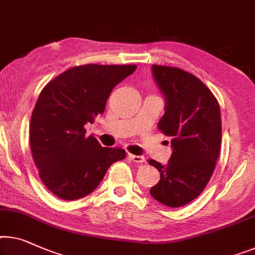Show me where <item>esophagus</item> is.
I'll list each match as a JSON object with an SVG mask.
<instances>
[{
    "instance_id": "esophagus-1",
    "label": "esophagus",
    "mask_w": 255,
    "mask_h": 255,
    "mask_svg": "<svg viewBox=\"0 0 255 255\" xmlns=\"http://www.w3.org/2000/svg\"><path fill=\"white\" fill-rule=\"evenodd\" d=\"M128 158H130L132 161L137 162V164H139V162H144V161H145V158H144L143 155H136V154L128 153Z\"/></svg>"
}]
</instances>
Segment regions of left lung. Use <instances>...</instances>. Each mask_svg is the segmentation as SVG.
Here are the masks:
<instances>
[{
    "mask_svg": "<svg viewBox=\"0 0 255 255\" xmlns=\"http://www.w3.org/2000/svg\"><path fill=\"white\" fill-rule=\"evenodd\" d=\"M165 95L166 112L158 129L172 138L173 154L166 166L150 159L160 180L150 195L168 207H181L197 198L215 169L221 147V112L212 91L178 67L152 65Z\"/></svg>",
    "mask_w": 255,
    "mask_h": 255,
    "instance_id": "obj_1",
    "label": "left lung"
}]
</instances>
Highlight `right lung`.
<instances>
[{
	"label": "right lung",
	"instance_id": "right-lung-1",
	"mask_svg": "<svg viewBox=\"0 0 255 255\" xmlns=\"http://www.w3.org/2000/svg\"><path fill=\"white\" fill-rule=\"evenodd\" d=\"M136 65L87 64L47 83L34 106L29 126L33 160L42 183L56 197L75 200L93 192L113 162L126 158L121 147H103L86 124L104 113L118 83Z\"/></svg>",
	"mask_w": 255,
	"mask_h": 255
}]
</instances>
